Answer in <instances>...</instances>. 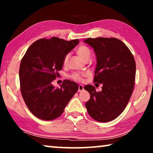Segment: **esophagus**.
<instances>
[{
	"instance_id": "esophagus-1",
	"label": "esophagus",
	"mask_w": 153,
	"mask_h": 153,
	"mask_svg": "<svg viewBox=\"0 0 153 153\" xmlns=\"http://www.w3.org/2000/svg\"><path fill=\"white\" fill-rule=\"evenodd\" d=\"M84 86H83V85H82V84H79V86H78V92H82L83 90H84Z\"/></svg>"
}]
</instances>
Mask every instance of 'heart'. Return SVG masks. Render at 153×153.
<instances>
[{"instance_id":"1","label":"heart","mask_w":153,"mask_h":153,"mask_svg":"<svg viewBox=\"0 0 153 153\" xmlns=\"http://www.w3.org/2000/svg\"><path fill=\"white\" fill-rule=\"evenodd\" d=\"M77 53L80 57H81L83 60H85V59L88 58L90 56V49L87 47L86 46H81L77 48ZM69 55H67L63 59V63L65 65L67 63L69 60ZM84 76V74H80L78 73H75L71 76V77L75 80H77V81H82V76Z\"/></svg>"}]
</instances>
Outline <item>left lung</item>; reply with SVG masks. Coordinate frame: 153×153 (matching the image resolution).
I'll return each instance as SVG.
<instances>
[{
	"instance_id": "obj_1",
	"label": "left lung",
	"mask_w": 153,
	"mask_h": 153,
	"mask_svg": "<svg viewBox=\"0 0 153 153\" xmlns=\"http://www.w3.org/2000/svg\"><path fill=\"white\" fill-rule=\"evenodd\" d=\"M84 42L93 48L97 58L94 82L102 84L100 92L92 85L85 86L90 94L85 105L94 120L108 122L123 112L130 99L136 62L128 46L117 38H89Z\"/></svg>"
}]
</instances>
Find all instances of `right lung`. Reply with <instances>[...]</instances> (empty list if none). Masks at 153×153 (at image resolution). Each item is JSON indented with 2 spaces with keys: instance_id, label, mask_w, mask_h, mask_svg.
I'll list each match as a JSON object with an SVG mask.
<instances>
[{
  "instance_id": "1",
  "label": "right lung",
  "mask_w": 153,
  "mask_h": 153,
  "mask_svg": "<svg viewBox=\"0 0 153 153\" xmlns=\"http://www.w3.org/2000/svg\"><path fill=\"white\" fill-rule=\"evenodd\" d=\"M78 39L67 41L56 37L33 42L22 58L19 67L21 92L25 105L36 117L53 120L78 90L77 83L64 80L61 88L52 84L63 68V59L78 45Z\"/></svg>"
}]
</instances>
